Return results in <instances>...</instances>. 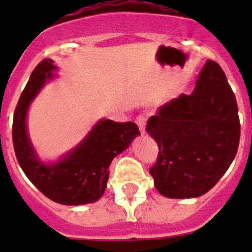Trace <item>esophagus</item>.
<instances>
[{"mask_svg":"<svg viewBox=\"0 0 252 252\" xmlns=\"http://www.w3.org/2000/svg\"><path fill=\"white\" fill-rule=\"evenodd\" d=\"M136 124L139 126V129H140L141 134L145 133V126H146V117H145V114H139L138 117H136L135 119Z\"/></svg>","mask_w":252,"mask_h":252,"instance_id":"obj_1","label":"esophagus"}]
</instances>
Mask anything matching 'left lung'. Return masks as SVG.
Wrapping results in <instances>:
<instances>
[{
  "label": "left lung",
  "instance_id": "left-lung-1",
  "mask_svg": "<svg viewBox=\"0 0 252 252\" xmlns=\"http://www.w3.org/2000/svg\"><path fill=\"white\" fill-rule=\"evenodd\" d=\"M146 131L159 150L150 168L159 194L188 199L212 189L232 164L240 140L235 95L220 64L208 60L192 93L161 106Z\"/></svg>",
  "mask_w": 252,
  "mask_h": 252
}]
</instances>
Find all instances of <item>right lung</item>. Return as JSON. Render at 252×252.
I'll return each instance as SVG.
<instances>
[{
	"instance_id": "add662e5",
	"label": "right lung",
	"mask_w": 252,
	"mask_h": 252,
	"mask_svg": "<svg viewBox=\"0 0 252 252\" xmlns=\"http://www.w3.org/2000/svg\"><path fill=\"white\" fill-rule=\"evenodd\" d=\"M55 69L51 58L41 61L20 95L12 126L14 152L25 175L48 199L61 205L90 204L105 192L112 159L128 149L135 136L140 135V130L133 122L103 119L68 156L57 163H42L28 138L25 118L30 102L45 81L53 77L51 72Z\"/></svg>"
}]
</instances>
